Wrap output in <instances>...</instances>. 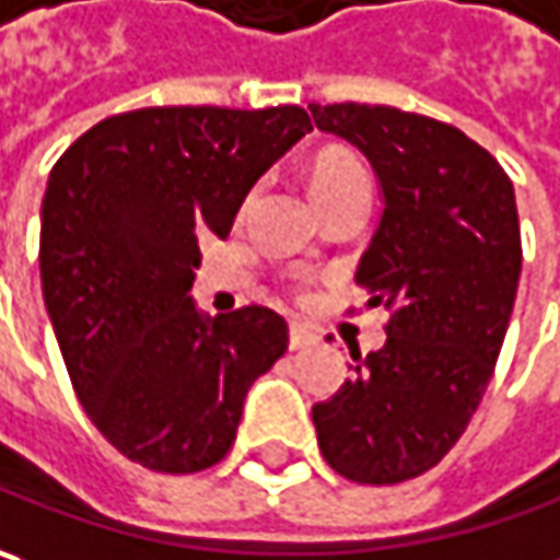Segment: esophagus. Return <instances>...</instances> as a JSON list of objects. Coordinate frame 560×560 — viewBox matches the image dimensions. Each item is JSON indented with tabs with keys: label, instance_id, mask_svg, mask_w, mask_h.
Returning <instances> with one entry per match:
<instances>
[{
	"label": "esophagus",
	"instance_id": "obj_1",
	"mask_svg": "<svg viewBox=\"0 0 560 560\" xmlns=\"http://www.w3.org/2000/svg\"><path fill=\"white\" fill-rule=\"evenodd\" d=\"M310 345H316V335L306 326H298V323H294L291 331H288V348H291V351H304Z\"/></svg>",
	"mask_w": 560,
	"mask_h": 560
}]
</instances>
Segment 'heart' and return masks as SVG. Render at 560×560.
I'll use <instances>...</instances> for the list:
<instances>
[{"instance_id":"b5f03b06","label":"heart","mask_w":560,"mask_h":560,"mask_svg":"<svg viewBox=\"0 0 560 560\" xmlns=\"http://www.w3.org/2000/svg\"><path fill=\"white\" fill-rule=\"evenodd\" d=\"M306 184H310V194L313 200L323 207L331 197L351 190L357 184H370L366 182V172L360 165V159L348 153V150H338V147H328L323 153L310 159L306 165Z\"/></svg>"}]
</instances>
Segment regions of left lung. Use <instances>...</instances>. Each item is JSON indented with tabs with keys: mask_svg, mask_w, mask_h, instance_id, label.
I'll return each mask as SVG.
<instances>
[{
	"mask_svg": "<svg viewBox=\"0 0 560 560\" xmlns=\"http://www.w3.org/2000/svg\"><path fill=\"white\" fill-rule=\"evenodd\" d=\"M310 115L376 172L385 209L353 281L392 310L385 345L353 348V378L313 425L335 474L392 486L432 470L486 395L521 281L514 184L445 121L360 103Z\"/></svg>",
	"mask_w": 560,
	"mask_h": 560,
	"instance_id": "left-lung-1",
	"label": "left lung"
}]
</instances>
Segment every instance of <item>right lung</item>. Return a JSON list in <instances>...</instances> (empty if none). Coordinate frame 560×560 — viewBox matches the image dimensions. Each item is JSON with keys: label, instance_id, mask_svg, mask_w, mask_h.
Masks as SVG:
<instances>
[{"label": "right lung", "instance_id": "right-lung-1", "mask_svg": "<svg viewBox=\"0 0 560 560\" xmlns=\"http://www.w3.org/2000/svg\"><path fill=\"white\" fill-rule=\"evenodd\" d=\"M306 131L301 106H156L93 125L52 165L43 301L78 401L128 460L159 474L219 464L250 385L288 351L276 310L207 316L190 288L197 241L232 232Z\"/></svg>", "mask_w": 560, "mask_h": 560}]
</instances>
